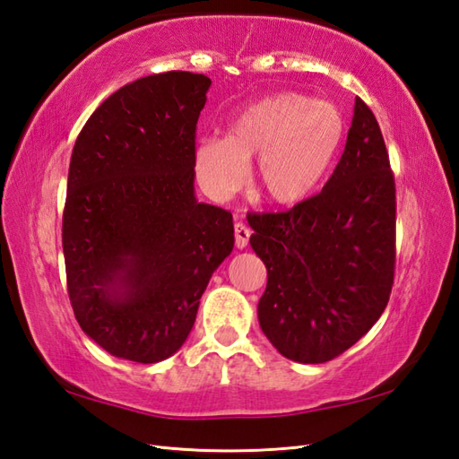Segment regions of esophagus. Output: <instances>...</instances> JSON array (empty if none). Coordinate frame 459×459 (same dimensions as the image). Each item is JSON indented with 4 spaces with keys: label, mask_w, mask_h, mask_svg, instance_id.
<instances>
[{
    "label": "esophagus",
    "mask_w": 459,
    "mask_h": 459,
    "mask_svg": "<svg viewBox=\"0 0 459 459\" xmlns=\"http://www.w3.org/2000/svg\"><path fill=\"white\" fill-rule=\"evenodd\" d=\"M250 238V229L247 227L245 222H235V245L237 248H247Z\"/></svg>",
    "instance_id": "34e87169"
}]
</instances>
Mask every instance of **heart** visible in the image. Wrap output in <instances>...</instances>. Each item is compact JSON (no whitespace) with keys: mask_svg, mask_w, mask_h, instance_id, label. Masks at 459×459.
<instances>
[{"mask_svg":"<svg viewBox=\"0 0 459 459\" xmlns=\"http://www.w3.org/2000/svg\"><path fill=\"white\" fill-rule=\"evenodd\" d=\"M345 135L333 104L299 92H278L247 106L224 138L195 145V173L214 199H227L252 169V189L274 204L306 201L325 178Z\"/></svg>","mask_w":459,"mask_h":459,"instance_id":"obj_1","label":"heart"}]
</instances>
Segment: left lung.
Here are the masks:
<instances>
[{
    "instance_id": "obj_1",
    "label": "left lung",
    "mask_w": 459,
    "mask_h": 459,
    "mask_svg": "<svg viewBox=\"0 0 459 459\" xmlns=\"http://www.w3.org/2000/svg\"><path fill=\"white\" fill-rule=\"evenodd\" d=\"M248 224L268 270L258 321L286 359L325 363L377 324L394 280L396 197L383 134L363 100L321 193Z\"/></svg>"
}]
</instances>
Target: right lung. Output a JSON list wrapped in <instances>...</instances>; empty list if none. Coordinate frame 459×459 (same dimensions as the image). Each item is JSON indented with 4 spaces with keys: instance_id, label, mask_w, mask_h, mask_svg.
<instances>
[{
    "instance_id": "1",
    "label": "right lung",
    "mask_w": 459,
    "mask_h": 459,
    "mask_svg": "<svg viewBox=\"0 0 459 459\" xmlns=\"http://www.w3.org/2000/svg\"><path fill=\"white\" fill-rule=\"evenodd\" d=\"M209 86L185 71L126 84L73 148L68 298L84 333L118 359L148 365L179 351L235 247L232 214L195 197V130Z\"/></svg>"
}]
</instances>
